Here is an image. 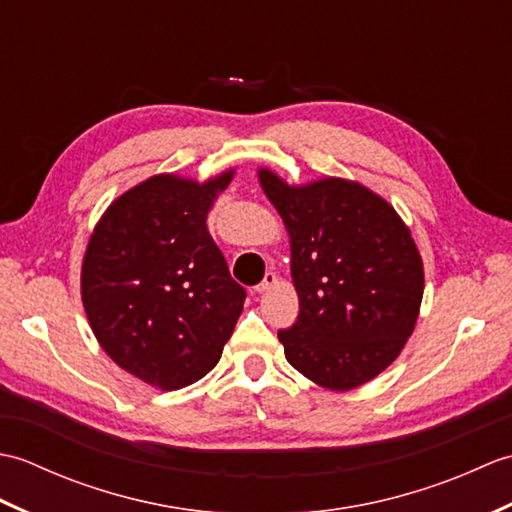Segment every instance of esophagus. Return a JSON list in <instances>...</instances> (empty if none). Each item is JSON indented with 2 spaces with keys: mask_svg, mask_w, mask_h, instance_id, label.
<instances>
[{
  "mask_svg": "<svg viewBox=\"0 0 512 512\" xmlns=\"http://www.w3.org/2000/svg\"><path fill=\"white\" fill-rule=\"evenodd\" d=\"M275 284H277V275L273 273V270H268V273L264 275V281H262V284H259L255 290L259 292V295H264V292H268Z\"/></svg>",
  "mask_w": 512,
  "mask_h": 512,
  "instance_id": "34e87169",
  "label": "esophagus"
}]
</instances>
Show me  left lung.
<instances>
[{"mask_svg":"<svg viewBox=\"0 0 512 512\" xmlns=\"http://www.w3.org/2000/svg\"><path fill=\"white\" fill-rule=\"evenodd\" d=\"M290 235L299 317L279 330L288 363L312 383L347 391L396 361L418 321L424 273L409 228L358 182L290 187L259 169Z\"/></svg>","mask_w":512,"mask_h":512,"instance_id":"obj_1","label":"left lung"}]
</instances>
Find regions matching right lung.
Wrapping results in <instances>:
<instances>
[{"instance_id": "right-lung-1", "label": "right lung", "mask_w": 512, "mask_h": 512, "mask_svg": "<svg viewBox=\"0 0 512 512\" xmlns=\"http://www.w3.org/2000/svg\"><path fill=\"white\" fill-rule=\"evenodd\" d=\"M233 169L206 182L162 173L116 198L94 226L81 299L112 361L162 391L217 365L246 290L206 228Z\"/></svg>"}]
</instances>
